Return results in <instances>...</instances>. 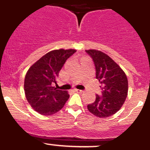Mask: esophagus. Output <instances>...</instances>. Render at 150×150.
<instances>
[{"label":"esophagus","instance_id":"34e87169","mask_svg":"<svg viewBox=\"0 0 150 150\" xmlns=\"http://www.w3.org/2000/svg\"><path fill=\"white\" fill-rule=\"evenodd\" d=\"M74 91H75V92H78V93H81V92H83L82 90H81V89H77V88H75V89H74Z\"/></svg>","mask_w":150,"mask_h":150}]
</instances>
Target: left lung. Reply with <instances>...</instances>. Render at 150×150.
<instances>
[{"mask_svg":"<svg viewBox=\"0 0 150 150\" xmlns=\"http://www.w3.org/2000/svg\"><path fill=\"white\" fill-rule=\"evenodd\" d=\"M95 65L96 78L101 83L102 92L87 105L94 116L105 118L116 114L127 96L128 81L124 71L111 58L97 50H86Z\"/></svg>","mask_w":150,"mask_h":150,"instance_id":"obj_1","label":"left lung"}]
</instances>
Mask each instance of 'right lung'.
<instances>
[{
    "label": "right lung",
    "instance_id": "right-lung-1",
    "mask_svg": "<svg viewBox=\"0 0 150 150\" xmlns=\"http://www.w3.org/2000/svg\"><path fill=\"white\" fill-rule=\"evenodd\" d=\"M76 50H52L35 62L28 70L24 82V90L29 104L40 114L50 116L57 113L69 99L67 91L57 89L59 73L67 59Z\"/></svg>",
    "mask_w": 150,
    "mask_h": 150
}]
</instances>
